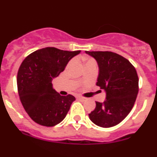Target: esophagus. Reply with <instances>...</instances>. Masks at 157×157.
Here are the masks:
<instances>
[{"label":"esophagus","instance_id":"esophagus-1","mask_svg":"<svg viewBox=\"0 0 157 157\" xmlns=\"http://www.w3.org/2000/svg\"><path fill=\"white\" fill-rule=\"evenodd\" d=\"M77 98L81 101H86V98H83V97H80V96H79V97H78Z\"/></svg>","mask_w":157,"mask_h":157}]
</instances>
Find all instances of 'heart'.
<instances>
[{
    "label": "heart",
    "mask_w": 157,
    "mask_h": 157,
    "mask_svg": "<svg viewBox=\"0 0 157 157\" xmlns=\"http://www.w3.org/2000/svg\"><path fill=\"white\" fill-rule=\"evenodd\" d=\"M81 59L82 60L83 63H84V65H85L86 67H89V66H91V65H97V62H96L95 59H93V58H91V57L81 56ZM71 62L69 64H71Z\"/></svg>",
    "instance_id": "1"
}]
</instances>
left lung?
Segmentation results:
<instances>
[{
    "label": "left lung",
    "mask_w": 157,
    "mask_h": 157,
    "mask_svg": "<svg viewBox=\"0 0 157 157\" xmlns=\"http://www.w3.org/2000/svg\"><path fill=\"white\" fill-rule=\"evenodd\" d=\"M97 60L99 67L97 86L106 94L102 103L96 101V108L89 117L96 125L112 127L123 121L130 113L138 93V77L128 59L109 51H86Z\"/></svg>",
    "instance_id": "1"
}]
</instances>
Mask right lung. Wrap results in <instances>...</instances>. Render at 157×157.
<instances>
[{
    "label": "right lung",
    "instance_id": "right-lung-1",
    "mask_svg": "<svg viewBox=\"0 0 157 157\" xmlns=\"http://www.w3.org/2000/svg\"><path fill=\"white\" fill-rule=\"evenodd\" d=\"M80 52L47 47L30 53L21 63L17 75L18 93L25 111L35 123L53 127L66 117L75 98L60 95L52 88V81Z\"/></svg>",
    "mask_w": 157,
    "mask_h": 157
}]
</instances>
